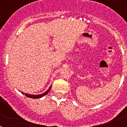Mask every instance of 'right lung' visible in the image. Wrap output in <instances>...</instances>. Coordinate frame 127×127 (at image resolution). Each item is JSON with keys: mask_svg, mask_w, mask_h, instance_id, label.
<instances>
[{"mask_svg": "<svg viewBox=\"0 0 127 127\" xmlns=\"http://www.w3.org/2000/svg\"><path fill=\"white\" fill-rule=\"evenodd\" d=\"M51 88H52V85H51L50 87V88H48V90H47V91H46L45 92H44V93H43L42 94H40V95H30V94H27V93H24L23 92H21V93H23V94L25 96H26L27 97H28V98H34V99H37V98H42V97H43V96L46 95L47 94V93L49 92V91L50 90Z\"/></svg>", "mask_w": 127, "mask_h": 127, "instance_id": "obj_1", "label": "right lung"}]
</instances>
